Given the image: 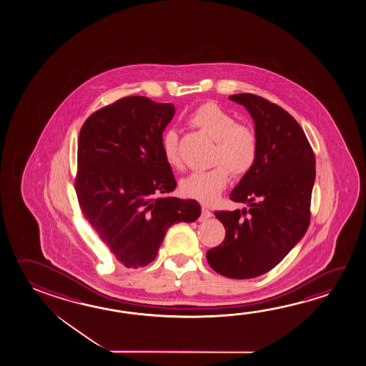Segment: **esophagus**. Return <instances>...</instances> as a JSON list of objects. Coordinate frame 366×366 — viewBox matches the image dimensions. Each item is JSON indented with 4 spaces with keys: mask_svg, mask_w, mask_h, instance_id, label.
Here are the masks:
<instances>
[{
    "mask_svg": "<svg viewBox=\"0 0 366 366\" xmlns=\"http://www.w3.org/2000/svg\"><path fill=\"white\" fill-rule=\"evenodd\" d=\"M211 211L207 209V207H204L202 206V210H201V220H204V219H207V217H211Z\"/></svg>",
    "mask_w": 366,
    "mask_h": 366,
    "instance_id": "34e87169",
    "label": "esophagus"
}]
</instances>
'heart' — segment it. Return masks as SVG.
I'll list each match as a JSON object with an SVG mask.
<instances>
[{"label": "heart", "mask_w": 366, "mask_h": 366, "mask_svg": "<svg viewBox=\"0 0 366 366\" xmlns=\"http://www.w3.org/2000/svg\"><path fill=\"white\" fill-rule=\"evenodd\" d=\"M188 120L217 143L212 157L215 167L189 174L180 182V192L201 204H214L227 188L228 170L232 175L241 177L252 169L259 155V138L251 127L239 124L229 112L214 102L199 106ZM162 152L169 167H182L179 137L173 128L162 133Z\"/></svg>", "instance_id": "obj_1"}]
</instances>
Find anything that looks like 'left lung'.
<instances>
[{"label": "left lung", "mask_w": 366, "mask_h": 366, "mask_svg": "<svg viewBox=\"0 0 366 366\" xmlns=\"http://www.w3.org/2000/svg\"><path fill=\"white\" fill-rule=\"evenodd\" d=\"M229 99L254 119L259 155L229 196L249 209L215 211L225 238L206 259L227 278L249 279L277 267L309 228L315 155L301 125L280 106L252 93Z\"/></svg>", "instance_id": "8db88e82"}]
</instances>
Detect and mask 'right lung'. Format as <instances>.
I'll return each mask as SVG.
<instances>
[{"label":"right lung","mask_w":366,"mask_h":366,"mask_svg":"<svg viewBox=\"0 0 366 366\" xmlns=\"http://www.w3.org/2000/svg\"><path fill=\"white\" fill-rule=\"evenodd\" d=\"M173 104L128 96L81 125L74 187L81 214L128 269L155 260L169 227L201 215L194 199H156L177 182L162 152Z\"/></svg>","instance_id":"right-lung-1"}]
</instances>
